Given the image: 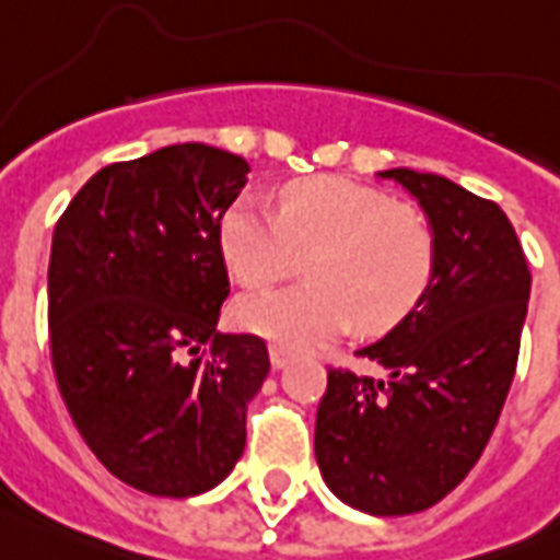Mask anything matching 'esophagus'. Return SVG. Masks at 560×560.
Wrapping results in <instances>:
<instances>
[{
    "instance_id": "34e87169",
    "label": "esophagus",
    "mask_w": 560,
    "mask_h": 560,
    "mask_svg": "<svg viewBox=\"0 0 560 560\" xmlns=\"http://www.w3.org/2000/svg\"><path fill=\"white\" fill-rule=\"evenodd\" d=\"M269 358H271V366H275V369H283L285 366V363H289V360H291V352H289V349H283V346H271V349H269Z\"/></svg>"
}]
</instances>
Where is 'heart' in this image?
I'll return each instance as SVG.
<instances>
[{
    "mask_svg": "<svg viewBox=\"0 0 560 560\" xmlns=\"http://www.w3.org/2000/svg\"><path fill=\"white\" fill-rule=\"evenodd\" d=\"M220 252L243 285L300 269L306 283L243 294L237 329L283 349H312L358 323L383 331L418 306L435 271V234L418 208L358 179L323 174L283 188L277 214L240 197L220 220Z\"/></svg>",
    "mask_w": 560,
    "mask_h": 560,
    "instance_id": "heart-1",
    "label": "heart"
}]
</instances>
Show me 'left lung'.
Masks as SVG:
<instances>
[{"mask_svg":"<svg viewBox=\"0 0 560 560\" xmlns=\"http://www.w3.org/2000/svg\"><path fill=\"white\" fill-rule=\"evenodd\" d=\"M418 197L435 271L418 306L358 349L386 377L329 366L314 455L340 501L369 515L435 506L487 450L518 366L529 262L510 217L438 174L381 171Z\"/></svg>","mask_w":560,"mask_h":560,"instance_id":"obj_1","label":"left lung"}]
</instances>
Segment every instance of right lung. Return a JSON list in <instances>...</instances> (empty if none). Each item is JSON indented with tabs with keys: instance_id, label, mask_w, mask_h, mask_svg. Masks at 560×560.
Listing matches in <instances>:
<instances>
[{
	"instance_id": "right-lung-1",
	"label": "right lung",
	"mask_w": 560,
	"mask_h": 560,
	"mask_svg": "<svg viewBox=\"0 0 560 560\" xmlns=\"http://www.w3.org/2000/svg\"><path fill=\"white\" fill-rule=\"evenodd\" d=\"M246 174L223 148H160L96 171L54 229L59 395L100 464L148 495H200L246 450L269 349L257 335L217 331L231 291L220 220Z\"/></svg>"
}]
</instances>
